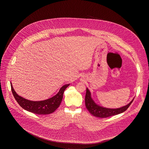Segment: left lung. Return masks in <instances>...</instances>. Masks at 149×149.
Listing matches in <instances>:
<instances>
[{
  "label": "left lung",
  "instance_id": "1",
  "mask_svg": "<svg viewBox=\"0 0 149 149\" xmlns=\"http://www.w3.org/2000/svg\"><path fill=\"white\" fill-rule=\"evenodd\" d=\"M85 95V106L89 112L95 117L99 118H107L114 115L118 114L124 112L128 108L133 102L132 99L128 104L118 108H107L103 107L100 106L96 104L91 97V93L88 88H86Z\"/></svg>",
  "mask_w": 149,
  "mask_h": 149
}]
</instances>
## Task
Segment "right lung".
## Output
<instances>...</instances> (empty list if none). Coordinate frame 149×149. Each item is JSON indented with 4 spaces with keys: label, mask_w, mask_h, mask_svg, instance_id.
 Here are the masks:
<instances>
[{
    "label": "right lung",
    "mask_w": 149,
    "mask_h": 149,
    "mask_svg": "<svg viewBox=\"0 0 149 149\" xmlns=\"http://www.w3.org/2000/svg\"><path fill=\"white\" fill-rule=\"evenodd\" d=\"M69 85L70 84H68L63 86L55 95L49 99L41 101H32L18 95L10 83L13 95L20 106L29 112L37 114H49L55 111L62 101L65 90Z\"/></svg>",
    "instance_id": "1"
}]
</instances>
